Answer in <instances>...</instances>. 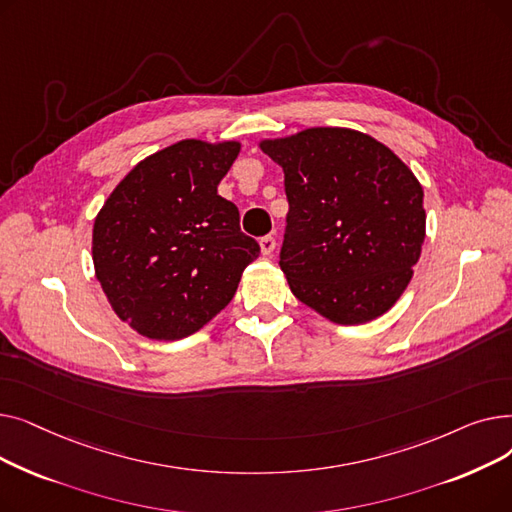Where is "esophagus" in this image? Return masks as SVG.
<instances>
[{
  "label": "esophagus",
  "mask_w": 512,
  "mask_h": 512,
  "mask_svg": "<svg viewBox=\"0 0 512 512\" xmlns=\"http://www.w3.org/2000/svg\"><path fill=\"white\" fill-rule=\"evenodd\" d=\"M259 247H261V253L263 255H272L274 249H276V238L272 234H267L259 240Z\"/></svg>",
  "instance_id": "obj_1"
}]
</instances>
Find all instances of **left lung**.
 I'll use <instances>...</instances> for the list:
<instances>
[{"instance_id":"1","label":"left lung","mask_w":512,"mask_h":512,"mask_svg":"<svg viewBox=\"0 0 512 512\" xmlns=\"http://www.w3.org/2000/svg\"><path fill=\"white\" fill-rule=\"evenodd\" d=\"M288 197L280 267L294 297L340 326L384 315L413 278L423 188L394 151L351 128L265 139Z\"/></svg>"}]
</instances>
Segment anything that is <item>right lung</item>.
Segmentation results:
<instances>
[{
    "label": "right lung",
    "instance_id": "right-lung-1",
    "mask_svg": "<svg viewBox=\"0 0 512 512\" xmlns=\"http://www.w3.org/2000/svg\"><path fill=\"white\" fill-rule=\"evenodd\" d=\"M240 143L178 141L139 161L93 226L95 276L116 315L153 340L201 330L234 297L257 240L218 184Z\"/></svg>",
    "mask_w": 512,
    "mask_h": 512
}]
</instances>
